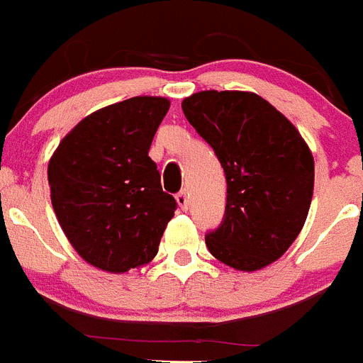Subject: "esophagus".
I'll use <instances>...</instances> for the list:
<instances>
[{
    "instance_id": "34e87169",
    "label": "esophagus",
    "mask_w": 363,
    "mask_h": 363,
    "mask_svg": "<svg viewBox=\"0 0 363 363\" xmlns=\"http://www.w3.org/2000/svg\"><path fill=\"white\" fill-rule=\"evenodd\" d=\"M176 203H178V206L182 210H187L189 208V198H187V192L182 191L176 194Z\"/></svg>"
}]
</instances>
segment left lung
Listing matches in <instances>:
<instances>
[{
  "mask_svg": "<svg viewBox=\"0 0 363 363\" xmlns=\"http://www.w3.org/2000/svg\"><path fill=\"white\" fill-rule=\"evenodd\" d=\"M226 174V212L206 247L237 271H260L298 239L313 194V157L298 128L255 92L201 91L182 101Z\"/></svg>",
  "mask_w": 363,
  "mask_h": 363,
  "instance_id": "1",
  "label": "left lung"
}]
</instances>
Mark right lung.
Returning <instances> with one entry per match:
<instances>
[{
  "label": "right lung",
  "mask_w": 363,
  "mask_h": 363,
  "mask_svg": "<svg viewBox=\"0 0 363 363\" xmlns=\"http://www.w3.org/2000/svg\"><path fill=\"white\" fill-rule=\"evenodd\" d=\"M167 98L135 96L84 117L48 164L51 205L87 264L123 274L158 253L176 201L147 157Z\"/></svg>",
  "instance_id": "1"
}]
</instances>
